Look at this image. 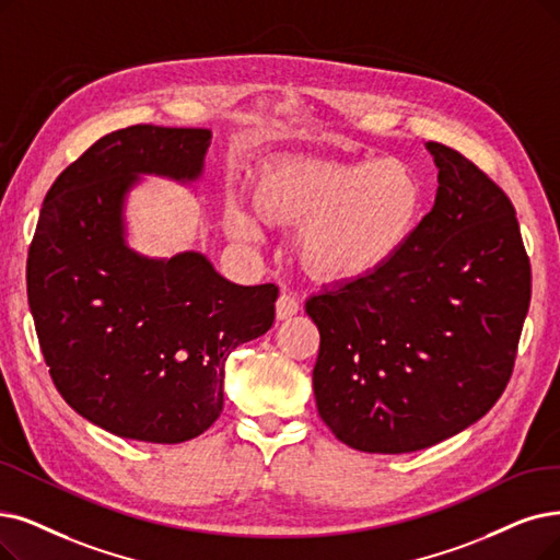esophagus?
<instances>
[{
	"label": "esophagus",
	"instance_id": "1",
	"mask_svg": "<svg viewBox=\"0 0 560 560\" xmlns=\"http://www.w3.org/2000/svg\"><path fill=\"white\" fill-rule=\"evenodd\" d=\"M299 310H301V305H299L296 296H292L289 292H282V294H280V299L276 301V315H278V319H289V317H294Z\"/></svg>",
	"mask_w": 560,
	"mask_h": 560
}]
</instances>
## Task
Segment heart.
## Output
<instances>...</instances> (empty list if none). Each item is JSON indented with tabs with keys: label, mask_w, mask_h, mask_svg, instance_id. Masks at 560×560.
I'll use <instances>...</instances> for the list:
<instances>
[{
	"label": "heart",
	"mask_w": 560,
	"mask_h": 560,
	"mask_svg": "<svg viewBox=\"0 0 560 560\" xmlns=\"http://www.w3.org/2000/svg\"><path fill=\"white\" fill-rule=\"evenodd\" d=\"M255 209L273 225H303L296 253L322 280H353L390 264L416 236L424 215V186L397 159H287L266 167L253 190ZM228 228L243 238L261 234L259 220L238 202Z\"/></svg>",
	"instance_id": "1"
}]
</instances>
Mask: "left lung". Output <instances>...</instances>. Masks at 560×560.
Here are the masks:
<instances>
[{
  "label": "left lung",
  "instance_id": "1",
  "mask_svg": "<svg viewBox=\"0 0 560 560\" xmlns=\"http://www.w3.org/2000/svg\"><path fill=\"white\" fill-rule=\"evenodd\" d=\"M432 211L370 276L310 296L322 342L312 386L349 448H430L480 420L505 390L530 303V261L508 195L451 147Z\"/></svg>",
  "mask_w": 560,
  "mask_h": 560
}]
</instances>
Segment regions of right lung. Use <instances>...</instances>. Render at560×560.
Instances as JSON below:
<instances>
[{"mask_svg": "<svg viewBox=\"0 0 560 560\" xmlns=\"http://www.w3.org/2000/svg\"><path fill=\"white\" fill-rule=\"evenodd\" d=\"M209 144L207 128L128 126L89 147L43 199L27 257L43 358L69 407L124 439L207 432L228 355L276 319L271 282L234 284L199 253L149 259L126 245L138 174L195 182Z\"/></svg>", "mask_w": 560, "mask_h": 560, "instance_id": "1", "label": "right lung"}]
</instances>
